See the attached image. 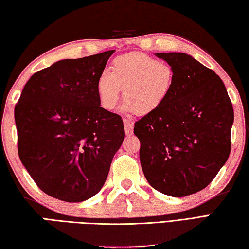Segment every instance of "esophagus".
<instances>
[{"label": "esophagus", "mask_w": 249, "mask_h": 249, "mask_svg": "<svg viewBox=\"0 0 249 249\" xmlns=\"http://www.w3.org/2000/svg\"><path fill=\"white\" fill-rule=\"evenodd\" d=\"M123 123H124L126 135H132L133 134V128H134V122L128 120V119H124Z\"/></svg>", "instance_id": "34e87169"}]
</instances>
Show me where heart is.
<instances>
[{
  "instance_id": "b5f03b06",
  "label": "heart",
  "mask_w": 249,
  "mask_h": 249,
  "mask_svg": "<svg viewBox=\"0 0 249 249\" xmlns=\"http://www.w3.org/2000/svg\"><path fill=\"white\" fill-rule=\"evenodd\" d=\"M175 80L170 63L144 53H129L114 58L111 71H102L96 83L99 102L112 111L123 89L122 110L149 115L160 110L169 100Z\"/></svg>"
}]
</instances>
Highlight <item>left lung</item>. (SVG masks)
I'll use <instances>...</instances> for the list:
<instances>
[{
  "label": "left lung",
  "mask_w": 249,
  "mask_h": 249,
  "mask_svg": "<svg viewBox=\"0 0 249 249\" xmlns=\"http://www.w3.org/2000/svg\"><path fill=\"white\" fill-rule=\"evenodd\" d=\"M156 56L173 66V90L160 110L135 123L134 133L148 183L168 196L184 197L207 187L227 162L233 107L223 81L192 55Z\"/></svg>",
  "instance_id": "8db88e82"
}]
</instances>
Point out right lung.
Masks as SVG:
<instances>
[{
  "instance_id": "1",
  "label": "right lung",
  "mask_w": 249,
  "mask_h": 249,
  "mask_svg": "<svg viewBox=\"0 0 249 249\" xmlns=\"http://www.w3.org/2000/svg\"><path fill=\"white\" fill-rule=\"evenodd\" d=\"M115 51L57 61L27 81L15 107L18 155L49 196L96 195L125 137L121 116L100 107L96 83Z\"/></svg>"
}]
</instances>
